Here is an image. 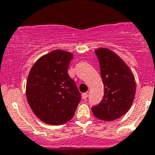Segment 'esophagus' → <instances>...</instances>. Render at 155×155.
<instances>
[{
	"label": "esophagus",
	"instance_id": "obj_1",
	"mask_svg": "<svg viewBox=\"0 0 155 155\" xmlns=\"http://www.w3.org/2000/svg\"><path fill=\"white\" fill-rule=\"evenodd\" d=\"M82 97H83V100H86V98L88 97V93H84L82 94Z\"/></svg>",
	"mask_w": 155,
	"mask_h": 155
}]
</instances>
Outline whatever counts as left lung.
<instances>
[{
  "label": "left lung",
  "instance_id": "left-lung-1",
  "mask_svg": "<svg viewBox=\"0 0 155 155\" xmlns=\"http://www.w3.org/2000/svg\"><path fill=\"white\" fill-rule=\"evenodd\" d=\"M100 62L104 85V96L100 104L92 107L97 118L110 121L124 115L131 107L136 93L133 73L124 61L108 48L95 50Z\"/></svg>",
  "mask_w": 155,
  "mask_h": 155
}]
</instances>
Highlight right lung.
<instances>
[{"label": "right lung", "mask_w": 155, "mask_h": 155, "mask_svg": "<svg viewBox=\"0 0 155 155\" xmlns=\"http://www.w3.org/2000/svg\"><path fill=\"white\" fill-rule=\"evenodd\" d=\"M73 55L54 50L38 58L31 69L26 96L31 109L41 121L61 125L69 121L81 100L74 80L68 74Z\"/></svg>", "instance_id": "add662e5"}]
</instances>
